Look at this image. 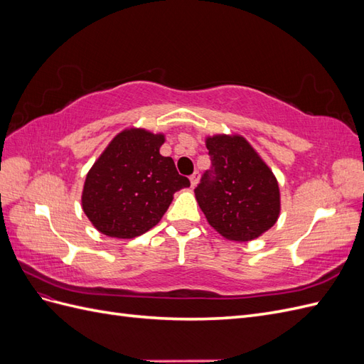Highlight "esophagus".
I'll return each instance as SVG.
<instances>
[{
    "label": "esophagus",
    "instance_id": "34e87169",
    "mask_svg": "<svg viewBox=\"0 0 364 364\" xmlns=\"http://www.w3.org/2000/svg\"><path fill=\"white\" fill-rule=\"evenodd\" d=\"M199 179H200L199 171H194V173L190 176V181H191V185H193V186L197 185V182H199Z\"/></svg>",
    "mask_w": 364,
    "mask_h": 364
}]
</instances>
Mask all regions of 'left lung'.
I'll use <instances>...</instances> for the list:
<instances>
[{"mask_svg": "<svg viewBox=\"0 0 364 364\" xmlns=\"http://www.w3.org/2000/svg\"><path fill=\"white\" fill-rule=\"evenodd\" d=\"M213 170L194 190L208 223L230 241H252L278 222L277 176L241 135L206 136Z\"/></svg>", "mask_w": 364, "mask_h": 364, "instance_id": "1", "label": "left lung"}]
</instances>
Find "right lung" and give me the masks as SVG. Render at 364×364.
Instances as JSON below:
<instances>
[{
  "label": "right lung",
  "mask_w": 364,
  "mask_h": 364,
  "mask_svg": "<svg viewBox=\"0 0 364 364\" xmlns=\"http://www.w3.org/2000/svg\"><path fill=\"white\" fill-rule=\"evenodd\" d=\"M164 134L141 127L124 129L87 171L82 208L92 226L112 238H135L156 226L176 191L190 181L162 156Z\"/></svg>",
  "instance_id": "add662e5"
}]
</instances>
